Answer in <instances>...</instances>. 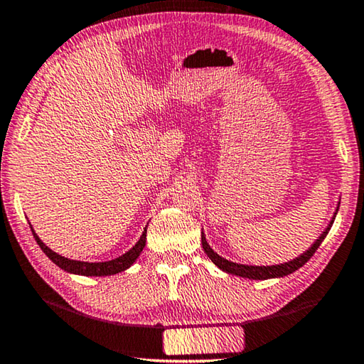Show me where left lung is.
Masks as SVG:
<instances>
[{
  "label": "left lung",
  "instance_id": "8db88e82",
  "mask_svg": "<svg viewBox=\"0 0 364 364\" xmlns=\"http://www.w3.org/2000/svg\"><path fill=\"white\" fill-rule=\"evenodd\" d=\"M335 217H336V213H335ZM335 217L331 218L330 225L326 226V230L323 231L322 235H320V238L315 241L312 247H309V250L305 251L304 255H300L299 257H296V259L284 262V264H277V266H245V264H236V262H231L228 259H225V257L218 256L217 252H215L212 247L208 246L207 241H205L203 233H202V246H203V251L207 252V256L213 261V264L218 266L221 271H225L228 274H235V276L246 277V279H257V281H262V279L282 277V276H287V274H291L294 271H297L299 267H302L305 262H307L310 257L314 256V252L318 250L320 245H322L325 236L328 235L331 225H333V221H335Z\"/></svg>",
  "mask_w": 364,
  "mask_h": 364
}]
</instances>
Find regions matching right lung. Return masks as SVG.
I'll use <instances>...</instances> for the list:
<instances>
[{
  "label": "right lung",
  "mask_w": 364,
  "mask_h": 364,
  "mask_svg": "<svg viewBox=\"0 0 364 364\" xmlns=\"http://www.w3.org/2000/svg\"><path fill=\"white\" fill-rule=\"evenodd\" d=\"M33 235L36 241H38V245L41 246V250L46 252V256L49 257L52 262H55L60 269L72 274H80V276H113V274H118L121 271L128 269V267L138 259L141 251H143L146 246V230H144V233L141 235L138 243L131 247L128 252H124L123 256L117 257V259H112L107 262H83V261L68 259V257L57 255V252L52 251L50 247H47L44 243H42L39 236L34 233V230H33Z\"/></svg>",
  "instance_id": "1"
}]
</instances>
